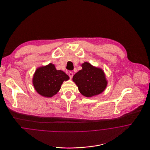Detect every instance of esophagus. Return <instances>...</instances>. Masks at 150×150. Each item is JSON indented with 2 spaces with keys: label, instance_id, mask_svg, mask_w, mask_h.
<instances>
[{
  "label": "esophagus",
  "instance_id": "34e87169",
  "mask_svg": "<svg viewBox=\"0 0 150 150\" xmlns=\"http://www.w3.org/2000/svg\"><path fill=\"white\" fill-rule=\"evenodd\" d=\"M69 76H70V78L71 79L72 78V76H73V72L72 71H70L69 72Z\"/></svg>",
  "mask_w": 150,
  "mask_h": 150
}]
</instances>
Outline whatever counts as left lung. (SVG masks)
<instances>
[{"instance_id": "obj_1", "label": "left lung", "mask_w": 150, "mask_h": 150, "mask_svg": "<svg viewBox=\"0 0 150 150\" xmlns=\"http://www.w3.org/2000/svg\"><path fill=\"white\" fill-rule=\"evenodd\" d=\"M82 69L76 73L72 80L83 96L91 97L102 93L106 88L107 81L104 72L88 62L81 64Z\"/></svg>"}]
</instances>
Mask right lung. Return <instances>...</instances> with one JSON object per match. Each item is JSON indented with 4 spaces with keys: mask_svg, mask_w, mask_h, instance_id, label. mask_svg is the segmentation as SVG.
Listing matches in <instances>:
<instances>
[{
    "mask_svg": "<svg viewBox=\"0 0 150 150\" xmlns=\"http://www.w3.org/2000/svg\"><path fill=\"white\" fill-rule=\"evenodd\" d=\"M69 76L61 70H57L54 64L38 68L33 78V85L36 92L42 96L51 97L59 91L64 81Z\"/></svg>",
    "mask_w": 150,
    "mask_h": 150,
    "instance_id": "1",
    "label": "right lung"
}]
</instances>
